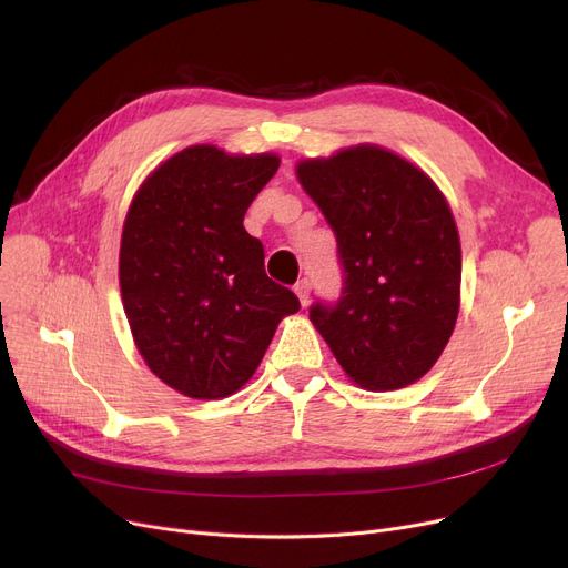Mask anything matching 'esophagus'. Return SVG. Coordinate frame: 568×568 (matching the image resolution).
Returning <instances> with one entry per match:
<instances>
[{
	"label": "esophagus",
	"instance_id": "esophagus-1",
	"mask_svg": "<svg viewBox=\"0 0 568 568\" xmlns=\"http://www.w3.org/2000/svg\"><path fill=\"white\" fill-rule=\"evenodd\" d=\"M311 281L308 278H302L300 283H296L294 285V294L296 296H300V302H302V306H306L308 304V300H311Z\"/></svg>",
	"mask_w": 568,
	"mask_h": 568
}]
</instances>
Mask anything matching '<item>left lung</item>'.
Returning a JSON list of instances; mask_svg holds the SVG:
<instances>
[{"label":"left lung","instance_id":"obj_1","mask_svg":"<svg viewBox=\"0 0 568 568\" xmlns=\"http://www.w3.org/2000/svg\"><path fill=\"white\" fill-rule=\"evenodd\" d=\"M304 191L338 239L343 300L311 322L345 375L368 392L422 379L460 308V236L433 179L379 144L296 163Z\"/></svg>","mask_w":568,"mask_h":568}]
</instances>
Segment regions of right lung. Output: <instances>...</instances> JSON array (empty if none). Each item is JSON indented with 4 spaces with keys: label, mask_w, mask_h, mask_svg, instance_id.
<instances>
[{
    "label": "right lung",
    "mask_w": 568,
    "mask_h": 568,
    "mask_svg": "<svg viewBox=\"0 0 568 568\" xmlns=\"http://www.w3.org/2000/svg\"><path fill=\"white\" fill-rule=\"evenodd\" d=\"M278 165V154L193 144L149 172L131 200L119 246L126 320L149 371L182 396L242 389L278 322L300 311L244 227Z\"/></svg>",
    "instance_id": "1"
}]
</instances>
